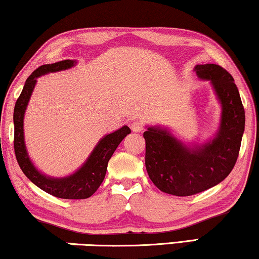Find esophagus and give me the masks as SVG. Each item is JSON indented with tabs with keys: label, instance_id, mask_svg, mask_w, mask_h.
Here are the masks:
<instances>
[{
	"label": "esophagus",
	"instance_id": "1",
	"mask_svg": "<svg viewBox=\"0 0 259 259\" xmlns=\"http://www.w3.org/2000/svg\"><path fill=\"white\" fill-rule=\"evenodd\" d=\"M131 130L133 131V132H141V131L144 130V123L141 120H134V121L131 123Z\"/></svg>",
	"mask_w": 259,
	"mask_h": 259
}]
</instances>
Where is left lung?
<instances>
[{"label":"left lung","mask_w":259,"mask_h":259,"mask_svg":"<svg viewBox=\"0 0 259 259\" xmlns=\"http://www.w3.org/2000/svg\"><path fill=\"white\" fill-rule=\"evenodd\" d=\"M194 72L208 81L222 107L213 138L203 144H186L166 127L147 126L145 165L152 183L162 192L192 196L223 182L238 158L245 128V112L231 74L214 63L197 65Z\"/></svg>","instance_id":"obj_1"}]
</instances>
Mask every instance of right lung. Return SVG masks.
<instances>
[{
	"instance_id": "right-lung-1",
	"label": "right lung",
	"mask_w": 259,
	"mask_h": 259,
	"mask_svg": "<svg viewBox=\"0 0 259 259\" xmlns=\"http://www.w3.org/2000/svg\"><path fill=\"white\" fill-rule=\"evenodd\" d=\"M76 65L75 60H63L52 65L38 67L26 80L24 87L17 99L14 108V148L21 169L31 183L52 196L62 199H86L99 189L104 182L107 165L116 147L127 134L131 133L128 126H122L115 132L102 137L86 161L75 172L67 177H49L38 171L28 154L24 143L23 119L28 102L30 100L37 79L45 74L60 72L72 68Z\"/></svg>"
}]
</instances>
